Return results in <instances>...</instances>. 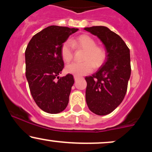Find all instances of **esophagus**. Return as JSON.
<instances>
[{"label":"esophagus","mask_w":152,"mask_h":152,"mask_svg":"<svg viewBox=\"0 0 152 152\" xmlns=\"http://www.w3.org/2000/svg\"><path fill=\"white\" fill-rule=\"evenodd\" d=\"M78 78H79V77H78V76H74V80H75V81H78Z\"/></svg>","instance_id":"obj_1"}]
</instances>
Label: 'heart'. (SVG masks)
Segmentation results:
<instances>
[{"instance_id":"1","label":"heart","mask_w":152,"mask_h":152,"mask_svg":"<svg viewBox=\"0 0 152 152\" xmlns=\"http://www.w3.org/2000/svg\"><path fill=\"white\" fill-rule=\"evenodd\" d=\"M74 44L78 45L80 48L86 50L83 63L72 62L68 64L66 70L69 74L76 76H81L91 72L94 65L99 67L104 63L106 58L105 50L102 47L97 46L94 38L87 35H81L75 40L66 41L61 47V56L64 61H69L74 56ZM94 64H93V63Z\"/></svg>"}]
</instances>
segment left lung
Segmentation results:
<instances>
[{
	"mask_svg": "<svg viewBox=\"0 0 152 152\" xmlns=\"http://www.w3.org/2000/svg\"><path fill=\"white\" fill-rule=\"evenodd\" d=\"M84 30L97 36L104 45L106 60L92 76L86 77V101L88 109L99 116L109 114L126 95L131 76L130 50L118 35L106 26Z\"/></svg>",
	"mask_w": 152,
	"mask_h": 152,
	"instance_id": "8db88e82",
	"label": "left lung"
}]
</instances>
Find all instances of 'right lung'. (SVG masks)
<instances>
[{
	"label": "right lung",
	"instance_id": "right-lung-1",
	"mask_svg": "<svg viewBox=\"0 0 152 152\" xmlns=\"http://www.w3.org/2000/svg\"><path fill=\"white\" fill-rule=\"evenodd\" d=\"M75 28L50 26L33 36L25 51L26 76L33 99L48 114H58L69 104L73 75L59 77L64 68L61 47Z\"/></svg>",
	"mask_w": 152,
	"mask_h": 152
}]
</instances>
